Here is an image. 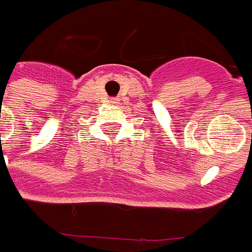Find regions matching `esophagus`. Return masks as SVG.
Listing matches in <instances>:
<instances>
[{
    "mask_svg": "<svg viewBox=\"0 0 252 252\" xmlns=\"http://www.w3.org/2000/svg\"><path fill=\"white\" fill-rule=\"evenodd\" d=\"M117 101H119L117 98H112V101H110V102H112V104H117Z\"/></svg>",
    "mask_w": 252,
    "mask_h": 252,
    "instance_id": "esophagus-1",
    "label": "esophagus"
}]
</instances>
